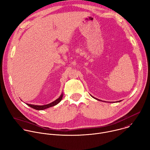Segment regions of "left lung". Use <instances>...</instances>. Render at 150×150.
<instances>
[{
	"label": "left lung",
	"mask_w": 150,
	"mask_h": 150,
	"mask_svg": "<svg viewBox=\"0 0 150 150\" xmlns=\"http://www.w3.org/2000/svg\"><path fill=\"white\" fill-rule=\"evenodd\" d=\"M92 97H93V98H95V99H96V100H98V101H101V100H99V99H97V98H94V97H93V96H92ZM120 101H119V102H120Z\"/></svg>",
	"instance_id": "1"
}]
</instances>
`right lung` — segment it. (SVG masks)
I'll use <instances>...</instances> for the list:
<instances>
[{
    "instance_id": "right-lung-1",
    "label": "right lung",
    "mask_w": 150,
    "mask_h": 150,
    "mask_svg": "<svg viewBox=\"0 0 150 150\" xmlns=\"http://www.w3.org/2000/svg\"><path fill=\"white\" fill-rule=\"evenodd\" d=\"M62 97H63V93H62L61 96L57 99H56L55 101H54V102L50 103V104H46V105H35L29 104H26L28 106H29L30 107H31V108H33L35 110H45V109L48 108L49 107H53V106H55V105H57L62 100Z\"/></svg>"
}]
</instances>
